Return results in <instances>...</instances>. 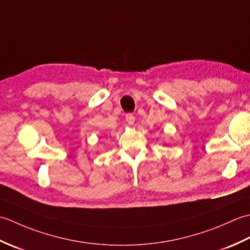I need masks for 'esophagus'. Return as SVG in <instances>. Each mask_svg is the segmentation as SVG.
<instances>
[{"label":"esophagus","instance_id":"esophagus-1","mask_svg":"<svg viewBox=\"0 0 250 250\" xmlns=\"http://www.w3.org/2000/svg\"><path fill=\"white\" fill-rule=\"evenodd\" d=\"M125 120H126V122H128L129 125H133L134 124V120H135V117H134L133 114L129 113V114L125 115Z\"/></svg>","mask_w":250,"mask_h":250}]
</instances>
